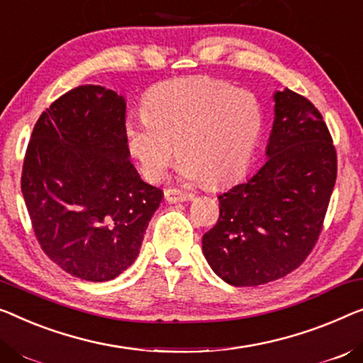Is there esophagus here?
<instances>
[{"label": "esophagus", "mask_w": 363, "mask_h": 363, "mask_svg": "<svg viewBox=\"0 0 363 363\" xmlns=\"http://www.w3.org/2000/svg\"><path fill=\"white\" fill-rule=\"evenodd\" d=\"M164 197L167 202L176 203V202H186V200H192L194 194L184 192V191H179V189H174V187H169L164 191Z\"/></svg>", "instance_id": "1"}]
</instances>
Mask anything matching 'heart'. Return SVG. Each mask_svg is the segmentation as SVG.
<instances>
[{"mask_svg": "<svg viewBox=\"0 0 363 363\" xmlns=\"http://www.w3.org/2000/svg\"><path fill=\"white\" fill-rule=\"evenodd\" d=\"M262 128L256 94L228 81L200 77L151 89L143 113L127 122L125 140L151 182L163 179L177 148L181 176L221 187L251 164Z\"/></svg>", "mask_w": 363, "mask_h": 363, "instance_id": "heart-1", "label": "heart"}]
</instances>
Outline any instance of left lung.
Instances as JSON below:
<instances>
[{"label": "left lung", "instance_id": "obj_1", "mask_svg": "<svg viewBox=\"0 0 363 363\" xmlns=\"http://www.w3.org/2000/svg\"><path fill=\"white\" fill-rule=\"evenodd\" d=\"M267 161L218 196L220 216L202 238L215 274L235 286L285 277L310 256L336 184L337 155L311 101L277 91Z\"/></svg>", "mask_w": 363, "mask_h": 363}]
</instances>
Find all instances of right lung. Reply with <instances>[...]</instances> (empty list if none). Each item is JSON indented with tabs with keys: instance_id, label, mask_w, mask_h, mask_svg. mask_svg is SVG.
I'll return each mask as SVG.
<instances>
[{
	"instance_id": "obj_1",
	"label": "right lung",
	"mask_w": 363,
	"mask_h": 363,
	"mask_svg": "<svg viewBox=\"0 0 363 363\" xmlns=\"http://www.w3.org/2000/svg\"><path fill=\"white\" fill-rule=\"evenodd\" d=\"M125 101L78 86L32 130L21 191L42 251L74 277L104 282L137 259L163 191L128 160Z\"/></svg>"
}]
</instances>
